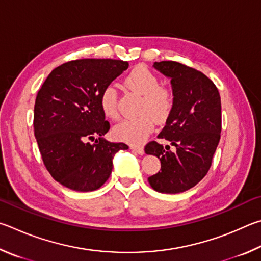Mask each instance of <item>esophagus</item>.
Returning a JSON list of instances; mask_svg holds the SVG:
<instances>
[{"mask_svg": "<svg viewBox=\"0 0 261 261\" xmlns=\"http://www.w3.org/2000/svg\"><path fill=\"white\" fill-rule=\"evenodd\" d=\"M130 149L133 150V151L136 152V153L144 154V149H143V147H139V145H132Z\"/></svg>", "mask_w": 261, "mask_h": 261, "instance_id": "obj_1", "label": "esophagus"}]
</instances>
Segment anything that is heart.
I'll use <instances>...</instances> for the list:
<instances>
[{"mask_svg":"<svg viewBox=\"0 0 261 261\" xmlns=\"http://www.w3.org/2000/svg\"><path fill=\"white\" fill-rule=\"evenodd\" d=\"M125 86L142 96L138 113L139 117L127 119L114 127L113 134L118 140L129 144H141L151 133L154 121L165 122L173 110L174 97L170 89L159 86V79L148 68L139 66L126 76ZM100 109L108 118H119L118 95L113 86H108L99 98Z\"/></svg>","mask_w":261,"mask_h":261,"instance_id":"b5f03b06","label":"heart"}]
</instances>
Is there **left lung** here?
Wrapping results in <instances>:
<instances>
[{"mask_svg":"<svg viewBox=\"0 0 261 261\" xmlns=\"http://www.w3.org/2000/svg\"><path fill=\"white\" fill-rule=\"evenodd\" d=\"M153 67L170 77L174 105L158 139L145 145V153L161 161V172L150 176L152 188L163 194H179L193 188L207 174L220 141L221 99L216 85L202 72L184 64L154 62Z\"/></svg>","mask_w":261,"mask_h":261,"instance_id":"left-lung-1","label":"left lung"}]
</instances>
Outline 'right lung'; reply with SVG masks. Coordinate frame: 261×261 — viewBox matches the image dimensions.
<instances>
[{
    "mask_svg": "<svg viewBox=\"0 0 261 261\" xmlns=\"http://www.w3.org/2000/svg\"><path fill=\"white\" fill-rule=\"evenodd\" d=\"M127 68V62L117 59H76L53 70L39 90L36 142L48 172L68 189L87 193L100 188L111 174L114 154L128 149L103 138L110 123L99 104L102 91Z\"/></svg>",
    "mask_w": 261,
    "mask_h": 261,
    "instance_id": "add662e5",
    "label": "right lung"
}]
</instances>
